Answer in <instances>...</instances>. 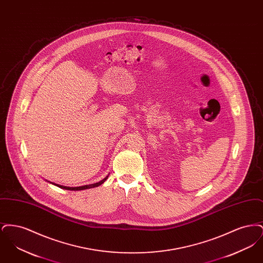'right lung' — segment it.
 <instances>
[{"label": "right lung", "instance_id": "1", "mask_svg": "<svg viewBox=\"0 0 263 263\" xmlns=\"http://www.w3.org/2000/svg\"><path fill=\"white\" fill-rule=\"evenodd\" d=\"M107 177H108V175L105 177V178H103L102 180H100L99 182H97V183H93V184H88V185H83V186H78V187H69V186H63V185H59V184H55V183H53V182H50L52 184H54V185H56V186H58V187L63 188V189H66V190H84V189H88V188H92V187H98V186H100V184H102L106 179H107Z\"/></svg>", "mask_w": 263, "mask_h": 263}]
</instances>
